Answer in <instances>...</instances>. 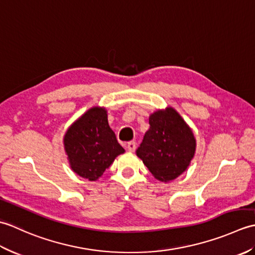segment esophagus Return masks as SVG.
I'll return each mask as SVG.
<instances>
[{
  "instance_id": "esophagus-1",
  "label": "esophagus",
  "mask_w": 255,
  "mask_h": 255,
  "mask_svg": "<svg viewBox=\"0 0 255 255\" xmlns=\"http://www.w3.org/2000/svg\"><path fill=\"white\" fill-rule=\"evenodd\" d=\"M126 149L128 151H130V152H133L134 150H136V142L134 141H129L126 143Z\"/></svg>"
}]
</instances>
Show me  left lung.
<instances>
[{
	"instance_id": "8db88e82",
	"label": "left lung",
	"mask_w": 255,
	"mask_h": 255,
	"mask_svg": "<svg viewBox=\"0 0 255 255\" xmlns=\"http://www.w3.org/2000/svg\"><path fill=\"white\" fill-rule=\"evenodd\" d=\"M149 125L136 153L156 180H175L194 158L196 140L192 129L172 107L151 114Z\"/></svg>"
}]
</instances>
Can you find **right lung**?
<instances>
[{
  "mask_svg": "<svg viewBox=\"0 0 255 255\" xmlns=\"http://www.w3.org/2000/svg\"><path fill=\"white\" fill-rule=\"evenodd\" d=\"M64 150L73 172L96 181L125 152L107 121L104 107H92L77 119L63 138Z\"/></svg>",
  "mask_w": 255,
  "mask_h": 255,
  "instance_id": "add662e5",
  "label": "right lung"
}]
</instances>
